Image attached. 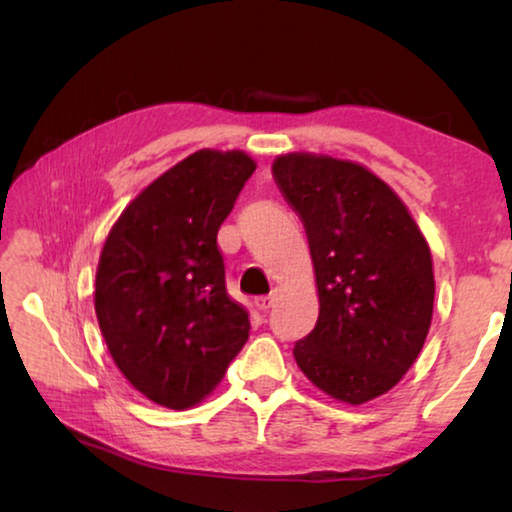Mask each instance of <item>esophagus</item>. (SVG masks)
Returning a JSON list of instances; mask_svg holds the SVG:
<instances>
[{
	"instance_id": "1",
	"label": "esophagus",
	"mask_w": 512,
	"mask_h": 512,
	"mask_svg": "<svg viewBox=\"0 0 512 512\" xmlns=\"http://www.w3.org/2000/svg\"><path fill=\"white\" fill-rule=\"evenodd\" d=\"M277 296H280V293H277V291H273L271 296H259V298H255V307L259 311H268L277 302Z\"/></svg>"
}]
</instances>
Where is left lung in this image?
<instances>
[{"mask_svg": "<svg viewBox=\"0 0 512 512\" xmlns=\"http://www.w3.org/2000/svg\"><path fill=\"white\" fill-rule=\"evenodd\" d=\"M273 178L300 214L318 320L293 357L325 395L363 404L418 359L433 314V262L418 223L368 167L316 153L277 155Z\"/></svg>", "mask_w": 512, "mask_h": 512, "instance_id": "8db88e82", "label": "left lung"}]
</instances>
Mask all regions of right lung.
I'll return each instance as SVG.
<instances>
[{
	"mask_svg": "<svg viewBox=\"0 0 512 512\" xmlns=\"http://www.w3.org/2000/svg\"><path fill=\"white\" fill-rule=\"evenodd\" d=\"M255 167L244 151L192 153L126 205L103 244L101 334L121 375L167 409L201 404L248 341L216 232Z\"/></svg>",
	"mask_w": 512,
	"mask_h": 512,
	"instance_id": "obj_1",
	"label": "right lung"
}]
</instances>
